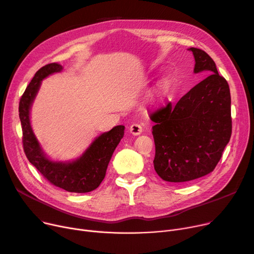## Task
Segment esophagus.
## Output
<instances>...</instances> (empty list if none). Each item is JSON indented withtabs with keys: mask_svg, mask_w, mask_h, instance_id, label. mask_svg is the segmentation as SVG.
I'll return each mask as SVG.
<instances>
[{
	"mask_svg": "<svg viewBox=\"0 0 254 254\" xmlns=\"http://www.w3.org/2000/svg\"><path fill=\"white\" fill-rule=\"evenodd\" d=\"M129 131L131 132L132 135L134 136H138L140 135L141 132L143 131V127L141 125L139 124H132L130 127H129Z\"/></svg>",
	"mask_w": 254,
	"mask_h": 254,
	"instance_id": "1",
	"label": "esophagus"
}]
</instances>
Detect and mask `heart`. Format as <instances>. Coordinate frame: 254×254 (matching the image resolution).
Instances as JSON below:
<instances>
[{"instance_id":"b5f03b06","label":"heart","mask_w":254,"mask_h":254,"mask_svg":"<svg viewBox=\"0 0 254 254\" xmlns=\"http://www.w3.org/2000/svg\"><path fill=\"white\" fill-rule=\"evenodd\" d=\"M165 89H166V84H165V83H162L161 85L158 86V89H157V93H158V95H162V93L165 91Z\"/></svg>"}]
</instances>
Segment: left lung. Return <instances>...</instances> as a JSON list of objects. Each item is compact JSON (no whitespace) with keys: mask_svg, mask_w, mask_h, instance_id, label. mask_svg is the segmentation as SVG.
Instances as JSON below:
<instances>
[{"mask_svg":"<svg viewBox=\"0 0 254 254\" xmlns=\"http://www.w3.org/2000/svg\"><path fill=\"white\" fill-rule=\"evenodd\" d=\"M194 73L208 75L176 104L150 113L155 125L154 170L169 182H186L215 169L232 135L231 92L209 55L191 47Z\"/></svg>","mask_w":254,"mask_h":254,"instance_id":"obj_1","label":"left lung"}]
</instances>
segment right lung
Returning <instances> with one entry per match:
<instances>
[{"label":"right lung","mask_w":254,"mask_h":254,"mask_svg":"<svg viewBox=\"0 0 254 254\" xmlns=\"http://www.w3.org/2000/svg\"><path fill=\"white\" fill-rule=\"evenodd\" d=\"M59 64H48L39 69L26 86L19 102V118L22 128V145L30 163L52 185L70 192H89L99 188L107 167L118 143L125 135V127L117 126L98 137L82 154L72 163H58L48 159L34 135L30 124V109L40 83L50 74L61 72Z\"/></svg>","instance_id":"1"}]
</instances>
